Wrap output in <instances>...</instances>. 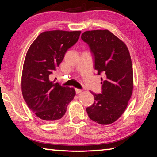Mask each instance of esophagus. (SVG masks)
Masks as SVG:
<instances>
[{
	"label": "esophagus",
	"instance_id": "1",
	"mask_svg": "<svg viewBox=\"0 0 157 157\" xmlns=\"http://www.w3.org/2000/svg\"><path fill=\"white\" fill-rule=\"evenodd\" d=\"M82 91V89H75V92H76V94H79V93H81Z\"/></svg>",
	"mask_w": 157,
	"mask_h": 157
}]
</instances>
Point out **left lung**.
<instances>
[{
    "label": "left lung",
    "mask_w": 157,
    "mask_h": 157,
    "mask_svg": "<svg viewBox=\"0 0 157 157\" xmlns=\"http://www.w3.org/2000/svg\"><path fill=\"white\" fill-rule=\"evenodd\" d=\"M81 39L89 47L97 75L102 74L105 78L101 94L91 91L95 101L86 112L92 121L109 124L124 113L132 96L131 57L126 45L107 30L84 32Z\"/></svg>",
    "instance_id": "1"
}]
</instances>
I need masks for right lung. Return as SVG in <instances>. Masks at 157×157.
Wrapping results in <instances>:
<instances>
[{"mask_svg": "<svg viewBox=\"0 0 157 157\" xmlns=\"http://www.w3.org/2000/svg\"><path fill=\"white\" fill-rule=\"evenodd\" d=\"M80 31L52 30L41 33L29 48L23 64L21 89L29 109L46 123L62 118L75 95L73 88L50 79Z\"/></svg>", "mask_w": 157, "mask_h": 157, "instance_id": "1", "label": "right lung"}]
</instances>
